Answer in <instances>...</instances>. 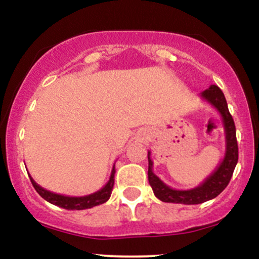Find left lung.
Returning a JSON list of instances; mask_svg holds the SVG:
<instances>
[{"label":"left lung","instance_id":"obj_1","mask_svg":"<svg viewBox=\"0 0 259 259\" xmlns=\"http://www.w3.org/2000/svg\"><path fill=\"white\" fill-rule=\"evenodd\" d=\"M201 99L207 101L214 107L221 114L224 124L225 134V154L218 167L209 177H207L202 184L194 189L177 190L168 186L153 173V162L151 159V151H148V183L153 190V194L160 201L168 203L198 204L215 198L225 187L233 177L234 169L239 159V148L236 141V129L234 119L228 109V103L224 94L217 85H210L207 90L200 94Z\"/></svg>","mask_w":259,"mask_h":259}]
</instances>
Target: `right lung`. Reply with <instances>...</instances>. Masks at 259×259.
<instances>
[{
  "label": "right lung",
  "mask_w": 259,
  "mask_h": 259,
  "mask_svg": "<svg viewBox=\"0 0 259 259\" xmlns=\"http://www.w3.org/2000/svg\"><path fill=\"white\" fill-rule=\"evenodd\" d=\"M114 173L115 169L114 165H113L111 177H109L108 183L106 184L102 189L99 190V191L94 192L91 195L86 196H80V197H73V196H64L55 194V192L49 191V190L41 187L38 184L35 183V180L32 179L31 175L29 174V178H30V181L32 186L35 187V190L37 191V194L46 200L50 203L55 204V206L62 207L64 209L69 210H81V209H88V208H92L95 206H99V204L105 203L109 200L113 190V185H114Z\"/></svg>",
  "instance_id": "right-lung-1"
}]
</instances>
